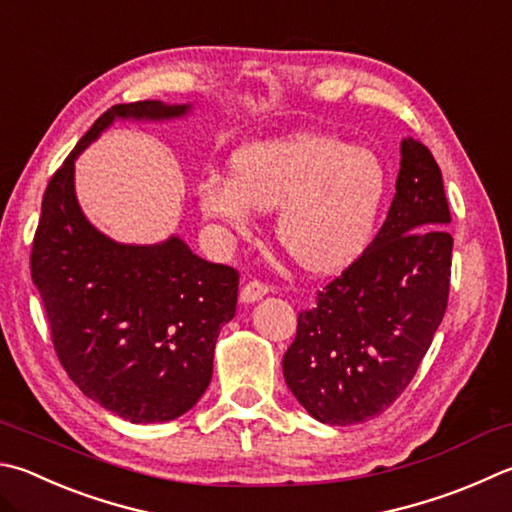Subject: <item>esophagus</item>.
<instances>
[{"label":"esophagus","instance_id":"34e87169","mask_svg":"<svg viewBox=\"0 0 512 512\" xmlns=\"http://www.w3.org/2000/svg\"><path fill=\"white\" fill-rule=\"evenodd\" d=\"M268 291H271V288H268L266 284L253 280V282H248V284L241 286L239 300L244 302V304H253V302H257V300H262L264 295H268Z\"/></svg>","mask_w":512,"mask_h":512}]
</instances>
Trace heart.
<instances>
[{
	"mask_svg": "<svg viewBox=\"0 0 512 512\" xmlns=\"http://www.w3.org/2000/svg\"><path fill=\"white\" fill-rule=\"evenodd\" d=\"M387 197V167L376 152L333 134L295 132L241 147L232 172H206L201 215L246 235L259 210H276L275 235L295 264L331 273L369 246Z\"/></svg>",
	"mask_w": 512,
	"mask_h": 512,
	"instance_id": "1",
	"label": "heart"
}]
</instances>
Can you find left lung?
<instances>
[{"mask_svg": "<svg viewBox=\"0 0 512 512\" xmlns=\"http://www.w3.org/2000/svg\"><path fill=\"white\" fill-rule=\"evenodd\" d=\"M448 224L439 165L407 136L383 228L300 313L284 353L286 385L315 421L365 423L410 385L448 306Z\"/></svg>", "mask_w": 512, "mask_h": 512, "instance_id": "obj_1", "label": "left lung"}]
</instances>
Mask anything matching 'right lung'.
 I'll return each mask as SVG.
<instances>
[{
    "label": "right lung",
    "instance_id": "1",
    "mask_svg": "<svg viewBox=\"0 0 512 512\" xmlns=\"http://www.w3.org/2000/svg\"><path fill=\"white\" fill-rule=\"evenodd\" d=\"M185 105L141 100L107 109L51 176L31 253L55 353L82 394L129 423H167L197 405L215 345L235 318L239 273L192 253L179 235L120 244L76 197V161L114 120L163 123Z\"/></svg>",
    "mask_w": 512,
    "mask_h": 512
}]
</instances>
